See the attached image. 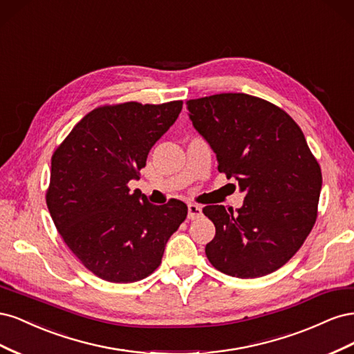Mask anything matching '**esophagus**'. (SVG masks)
<instances>
[{
  "label": "esophagus",
  "instance_id": "obj_1",
  "mask_svg": "<svg viewBox=\"0 0 354 354\" xmlns=\"http://www.w3.org/2000/svg\"><path fill=\"white\" fill-rule=\"evenodd\" d=\"M187 211H189V214H187L189 220H196L202 216V208L199 205H196V203H189Z\"/></svg>",
  "mask_w": 354,
  "mask_h": 354
}]
</instances>
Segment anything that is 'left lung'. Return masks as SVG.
Here are the masks:
<instances>
[{"label":"left lung","mask_w":354,"mask_h":354,"mask_svg":"<svg viewBox=\"0 0 354 354\" xmlns=\"http://www.w3.org/2000/svg\"><path fill=\"white\" fill-rule=\"evenodd\" d=\"M192 124L236 178L243 205H208L216 226L205 254L217 270L250 279L279 269L301 248L316 217L322 171L301 128L283 109L255 95L221 93L187 100Z\"/></svg>","instance_id":"obj_1"}]
</instances>
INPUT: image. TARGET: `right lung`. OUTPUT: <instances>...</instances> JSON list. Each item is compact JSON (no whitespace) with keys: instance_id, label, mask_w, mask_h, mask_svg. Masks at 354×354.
Listing matches in <instances>:
<instances>
[{"instance_id":"right-lung-1","label":"right lung","mask_w":354,"mask_h":354,"mask_svg":"<svg viewBox=\"0 0 354 354\" xmlns=\"http://www.w3.org/2000/svg\"><path fill=\"white\" fill-rule=\"evenodd\" d=\"M183 102L106 104L85 115L51 156L47 207L62 239L100 279L142 281L162 260L187 216L169 199L152 205L128 181L140 178L152 146L176 122Z\"/></svg>"}]
</instances>
